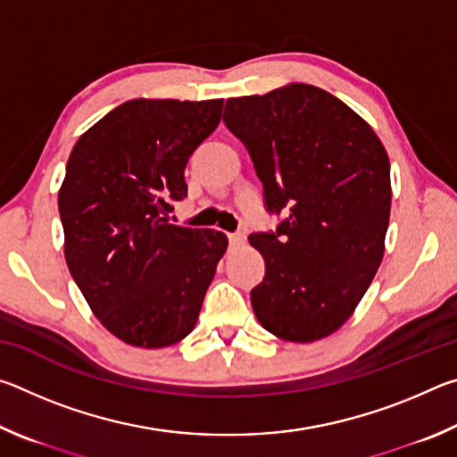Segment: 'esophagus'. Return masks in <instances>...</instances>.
<instances>
[{"label": "esophagus", "mask_w": 457, "mask_h": 457, "mask_svg": "<svg viewBox=\"0 0 457 457\" xmlns=\"http://www.w3.org/2000/svg\"><path fill=\"white\" fill-rule=\"evenodd\" d=\"M229 245L231 247H239L245 244V234H229Z\"/></svg>", "instance_id": "34e87169"}]
</instances>
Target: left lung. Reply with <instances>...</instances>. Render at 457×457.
<instances>
[{
	"label": "left lung",
	"instance_id": "1",
	"mask_svg": "<svg viewBox=\"0 0 457 457\" xmlns=\"http://www.w3.org/2000/svg\"><path fill=\"white\" fill-rule=\"evenodd\" d=\"M223 122L250 153L268 212H288L272 234L250 236L266 262L253 314L290 343L332 335L385 253L391 169L381 138L343 100L300 82L228 98Z\"/></svg>",
	"mask_w": 457,
	"mask_h": 457
}]
</instances>
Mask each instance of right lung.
I'll return each mask as SVG.
<instances>
[{
	"instance_id": "1",
	"label": "right lung",
	"mask_w": 457,
	"mask_h": 457,
	"mask_svg": "<svg viewBox=\"0 0 457 457\" xmlns=\"http://www.w3.org/2000/svg\"><path fill=\"white\" fill-rule=\"evenodd\" d=\"M223 98L127 100L71 153L58 191L68 270L122 343L163 349L195 328L226 234L171 221L185 165L220 125Z\"/></svg>"
}]
</instances>
